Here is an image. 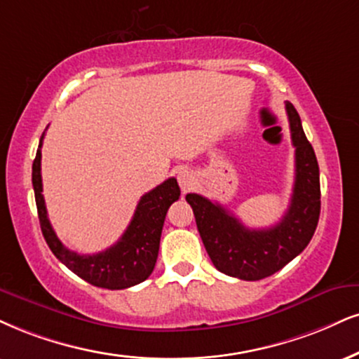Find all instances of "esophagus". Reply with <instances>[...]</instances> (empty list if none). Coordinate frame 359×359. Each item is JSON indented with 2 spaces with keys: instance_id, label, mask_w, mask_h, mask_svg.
Listing matches in <instances>:
<instances>
[{
  "instance_id": "1",
  "label": "esophagus",
  "mask_w": 359,
  "mask_h": 359,
  "mask_svg": "<svg viewBox=\"0 0 359 359\" xmlns=\"http://www.w3.org/2000/svg\"><path fill=\"white\" fill-rule=\"evenodd\" d=\"M178 183L181 189H183L184 193L189 191V189H193L194 184H196V178H194V172L189 171L184 168V170H180L178 171Z\"/></svg>"
}]
</instances>
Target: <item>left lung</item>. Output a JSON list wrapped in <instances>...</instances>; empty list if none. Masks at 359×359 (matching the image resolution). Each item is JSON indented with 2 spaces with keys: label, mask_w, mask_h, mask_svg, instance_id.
<instances>
[{
  "label": "left lung",
  "mask_w": 359,
  "mask_h": 359,
  "mask_svg": "<svg viewBox=\"0 0 359 359\" xmlns=\"http://www.w3.org/2000/svg\"><path fill=\"white\" fill-rule=\"evenodd\" d=\"M291 141L294 146V188L287 211L271 228L250 229L219 203L189 193L196 226L208 255L221 273L245 281L271 276L294 259L311 241L321 210L320 168L304 135L302 119L286 103Z\"/></svg>",
  "instance_id": "left-lung-1"
}]
</instances>
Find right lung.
<instances>
[{
    "instance_id": "obj_1",
    "label": "right lung",
    "mask_w": 359,
    "mask_h": 359,
    "mask_svg": "<svg viewBox=\"0 0 359 359\" xmlns=\"http://www.w3.org/2000/svg\"><path fill=\"white\" fill-rule=\"evenodd\" d=\"M43 136L33 161V189L43 236L53 255L66 268L93 286L106 287V290H125L143 283L153 273L156 264L168 208L180 198L178 181L168 178L165 183L141 196L131 223L128 224L126 231L118 243L101 253L78 255L60 241L48 219L41 181Z\"/></svg>"
}]
</instances>
